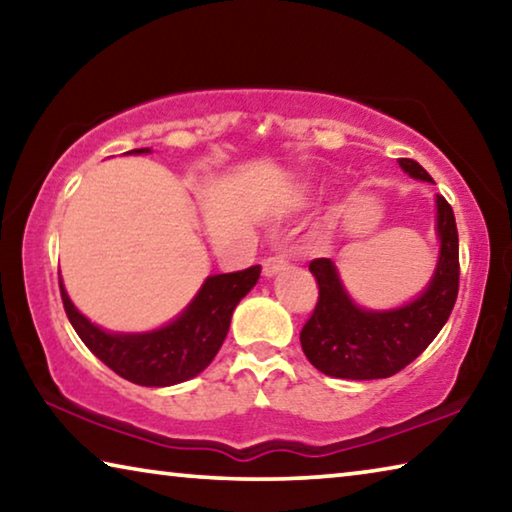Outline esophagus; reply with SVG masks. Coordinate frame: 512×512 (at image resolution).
<instances>
[{
	"mask_svg": "<svg viewBox=\"0 0 512 512\" xmlns=\"http://www.w3.org/2000/svg\"><path fill=\"white\" fill-rule=\"evenodd\" d=\"M289 268V262L284 259L282 255H275V257H268L262 262V271H264V277H275L284 273Z\"/></svg>",
	"mask_w": 512,
	"mask_h": 512,
	"instance_id": "esophagus-1",
	"label": "esophagus"
}]
</instances>
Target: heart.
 <instances>
[{
  "instance_id": "b5f03b06",
  "label": "heart",
  "mask_w": 512,
  "mask_h": 512,
  "mask_svg": "<svg viewBox=\"0 0 512 512\" xmlns=\"http://www.w3.org/2000/svg\"><path fill=\"white\" fill-rule=\"evenodd\" d=\"M302 196H305V194H302V192H300V198H302ZM327 232H329V225H323V230H320V235H323V237H325V235H327Z\"/></svg>"
}]
</instances>
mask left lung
Wrapping results in <instances>:
<instances>
[{
    "instance_id": "left-lung-1",
    "label": "left lung",
    "mask_w": 512,
    "mask_h": 512,
    "mask_svg": "<svg viewBox=\"0 0 512 512\" xmlns=\"http://www.w3.org/2000/svg\"><path fill=\"white\" fill-rule=\"evenodd\" d=\"M404 173L433 183L418 162L397 160ZM436 268L418 296L391 309L354 302L332 259H314L318 305L300 332V345L314 368L339 379H386L427 350L452 314L458 296V232L443 196H436Z\"/></svg>"
}]
</instances>
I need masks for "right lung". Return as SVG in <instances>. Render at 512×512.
<instances>
[{"label":"right lung","instance_id":"obj_1","mask_svg":"<svg viewBox=\"0 0 512 512\" xmlns=\"http://www.w3.org/2000/svg\"><path fill=\"white\" fill-rule=\"evenodd\" d=\"M142 153L151 149H133L126 155ZM259 273L262 268L250 266L237 273L207 275L176 318L146 332H110L99 327L76 309L60 275L58 282L69 323L94 357L137 386L162 388L194 379L210 366L228 336L232 311L255 287Z\"/></svg>","mask_w":512,"mask_h":512}]
</instances>
